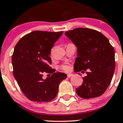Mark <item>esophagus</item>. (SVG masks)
Listing matches in <instances>:
<instances>
[{"label":"esophagus","instance_id":"obj_1","mask_svg":"<svg viewBox=\"0 0 123 123\" xmlns=\"http://www.w3.org/2000/svg\"><path fill=\"white\" fill-rule=\"evenodd\" d=\"M73 74H67V77H71V76H73Z\"/></svg>","mask_w":123,"mask_h":123}]
</instances>
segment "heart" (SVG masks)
Returning a JSON list of instances; mask_svg holds the SVG:
<instances>
[{"label": "heart", "instance_id": "heart-1", "mask_svg": "<svg viewBox=\"0 0 123 123\" xmlns=\"http://www.w3.org/2000/svg\"><path fill=\"white\" fill-rule=\"evenodd\" d=\"M62 68L64 70V71H68L70 70V67L68 66V65L67 64H64L62 66Z\"/></svg>", "mask_w": 123, "mask_h": 123}]
</instances>
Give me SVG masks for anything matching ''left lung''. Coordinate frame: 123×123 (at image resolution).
<instances>
[{
    "instance_id": "8db88e82",
    "label": "left lung",
    "mask_w": 123,
    "mask_h": 123,
    "mask_svg": "<svg viewBox=\"0 0 123 123\" xmlns=\"http://www.w3.org/2000/svg\"><path fill=\"white\" fill-rule=\"evenodd\" d=\"M65 34L77 47L75 72L88 70L82 85L76 88V93L85 99L102 96L109 86L115 70L114 47L103 34L92 29L79 27Z\"/></svg>"
}]
</instances>
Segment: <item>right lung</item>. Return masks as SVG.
Segmentation results:
<instances>
[{
    "label": "right lung",
    "instance_id": "add662e5",
    "mask_svg": "<svg viewBox=\"0 0 123 123\" xmlns=\"http://www.w3.org/2000/svg\"><path fill=\"white\" fill-rule=\"evenodd\" d=\"M63 31H35L23 37L17 42L12 56L13 74L19 87L30 100L36 102L52 101L56 96L60 82L67 74L50 67L51 49ZM50 77L42 79L44 73Z\"/></svg>",
    "mask_w": 123,
    "mask_h": 123
}]
</instances>
